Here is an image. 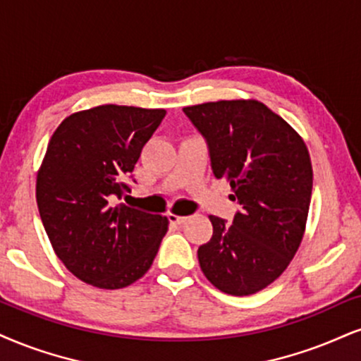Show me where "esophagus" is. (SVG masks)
I'll return each mask as SVG.
<instances>
[{"instance_id":"esophagus-1","label":"esophagus","mask_w":361,"mask_h":361,"mask_svg":"<svg viewBox=\"0 0 361 361\" xmlns=\"http://www.w3.org/2000/svg\"><path fill=\"white\" fill-rule=\"evenodd\" d=\"M167 217H169V221L172 222V224H184L185 221H188V217L185 216H176V214H167Z\"/></svg>"}]
</instances>
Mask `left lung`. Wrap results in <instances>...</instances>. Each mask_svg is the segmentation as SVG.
I'll return each mask as SVG.
<instances>
[{
    "label": "left lung",
    "mask_w": 361,
    "mask_h": 361,
    "mask_svg": "<svg viewBox=\"0 0 361 361\" xmlns=\"http://www.w3.org/2000/svg\"><path fill=\"white\" fill-rule=\"evenodd\" d=\"M206 139L212 172L239 204L231 224L209 216L211 241L197 249L206 278L222 293L247 296L279 278L303 239L313 169L303 139L257 100L185 106Z\"/></svg>",
    "instance_id": "left-lung-1"
}]
</instances>
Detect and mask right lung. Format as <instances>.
Here are the masks:
<instances>
[{
  "label": "right lung",
  "instance_id": "1",
  "mask_svg": "<svg viewBox=\"0 0 361 361\" xmlns=\"http://www.w3.org/2000/svg\"><path fill=\"white\" fill-rule=\"evenodd\" d=\"M164 117L162 109L100 105L66 117L51 135L38 211L56 256L83 283L120 289L152 266L169 219L115 201L130 192L123 179Z\"/></svg>",
  "mask_w": 361,
  "mask_h": 361
}]
</instances>
